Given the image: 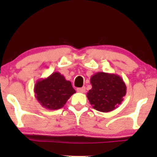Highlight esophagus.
<instances>
[{
    "instance_id": "1",
    "label": "esophagus",
    "mask_w": 157,
    "mask_h": 157,
    "mask_svg": "<svg viewBox=\"0 0 157 157\" xmlns=\"http://www.w3.org/2000/svg\"><path fill=\"white\" fill-rule=\"evenodd\" d=\"M77 91L79 92V93H85L86 91V88L83 86L82 88H78V89H76Z\"/></svg>"
}]
</instances>
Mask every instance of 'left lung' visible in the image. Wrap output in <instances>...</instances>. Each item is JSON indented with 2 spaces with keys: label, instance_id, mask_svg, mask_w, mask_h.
<instances>
[{
  "label": "left lung",
  "instance_id": "left-lung-1",
  "mask_svg": "<svg viewBox=\"0 0 157 157\" xmlns=\"http://www.w3.org/2000/svg\"><path fill=\"white\" fill-rule=\"evenodd\" d=\"M90 81L92 88L87 93V98L94 109L109 112L123 101L126 86L119 75L98 72L91 77Z\"/></svg>",
  "mask_w": 157,
  "mask_h": 157
}]
</instances>
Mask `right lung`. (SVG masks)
I'll return each mask as SVG.
<instances>
[{"mask_svg":"<svg viewBox=\"0 0 157 157\" xmlns=\"http://www.w3.org/2000/svg\"><path fill=\"white\" fill-rule=\"evenodd\" d=\"M34 93L43 107L49 110H57L64 106L76 91L71 81L66 80L59 72H54L47 78L36 81Z\"/></svg>","mask_w":157,"mask_h":157,"instance_id":"right-lung-1","label":"right lung"}]
</instances>
